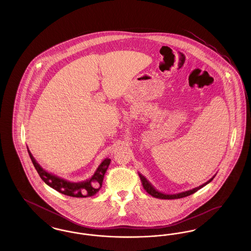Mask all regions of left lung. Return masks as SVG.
<instances>
[{
	"mask_svg": "<svg viewBox=\"0 0 251 251\" xmlns=\"http://www.w3.org/2000/svg\"><path fill=\"white\" fill-rule=\"evenodd\" d=\"M215 175H216V174H215ZM215 176H213L208 181H206L205 183H203V184L198 186V187H196V188H193L191 190L180 192V193H178V194H165V193L158 191L155 187H154L148 179H146L141 173H139V177H140V179H141V181H142L144 189L148 192L151 196L154 197L156 199H161V200H176V199H181V198H185V197H187V196H190L192 194L196 193L198 190H200L201 188H202L203 186H205V185H207L208 183H210V182L214 179V178H215Z\"/></svg>",
	"mask_w": 251,
	"mask_h": 251,
	"instance_id": "8db88e82",
	"label": "left lung"
}]
</instances>
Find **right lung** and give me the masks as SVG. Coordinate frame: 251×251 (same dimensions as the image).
Here are the masks:
<instances>
[{
	"mask_svg": "<svg viewBox=\"0 0 251 251\" xmlns=\"http://www.w3.org/2000/svg\"><path fill=\"white\" fill-rule=\"evenodd\" d=\"M27 151L34 167L42 180L52 189L59 192L61 194L73 197V198H87V197H92L97 194L101 187L104 174L107 170L108 167L110 165V161H111L108 158L104 159L100 163V165L98 167L94 175L90 179H86L84 181L73 182V181H70L58 177L54 174H51L50 172L43 169L36 162V159L34 158V156L31 153L28 148H27Z\"/></svg>",
	"mask_w": 251,
	"mask_h": 251,
	"instance_id": "add662e5",
	"label": "right lung"
}]
</instances>
